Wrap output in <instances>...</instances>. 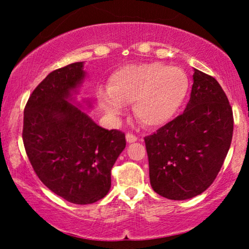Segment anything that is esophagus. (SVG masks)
Wrapping results in <instances>:
<instances>
[{
  "instance_id": "obj_1",
  "label": "esophagus",
  "mask_w": 249,
  "mask_h": 249,
  "mask_svg": "<svg viewBox=\"0 0 249 249\" xmlns=\"http://www.w3.org/2000/svg\"><path fill=\"white\" fill-rule=\"evenodd\" d=\"M125 139H127L128 142H137V137H136L135 135L130 134V132H128V134L125 135Z\"/></svg>"
}]
</instances>
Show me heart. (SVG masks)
<instances>
[{"instance_id": "obj_1", "label": "heart", "mask_w": 249, "mask_h": 249, "mask_svg": "<svg viewBox=\"0 0 249 249\" xmlns=\"http://www.w3.org/2000/svg\"><path fill=\"white\" fill-rule=\"evenodd\" d=\"M189 86V78L180 68L159 62L129 64L114 71L108 90L101 91L98 97L111 117L120 115L124 105L134 103L137 120L156 128L175 118L185 103Z\"/></svg>"}]
</instances>
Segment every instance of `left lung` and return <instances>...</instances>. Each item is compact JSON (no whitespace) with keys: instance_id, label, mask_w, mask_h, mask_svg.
<instances>
[{"instance_id":"1","label":"left lung","mask_w":249,"mask_h":249,"mask_svg":"<svg viewBox=\"0 0 249 249\" xmlns=\"http://www.w3.org/2000/svg\"><path fill=\"white\" fill-rule=\"evenodd\" d=\"M182 114L144 138L149 180L165 198H193L215 180L230 148L232 108L215 78L194 69Z\"/></svg>"}]
</instances>
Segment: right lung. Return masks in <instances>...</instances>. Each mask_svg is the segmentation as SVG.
Here are the masks:
<instances>
[{"instance_id": "add662e5", "label": "right lung", "mask_w": 249, "mask_h": 249, "mask_svg": "<svg viewBox=\"0 0 249 249\" xmlns=\"http://www.w3.org/2000/svg\"><path fill=\"white\" fill-rule=\"evenodd\" d=\"M85 76L83 62L47 74L29 96L22 129L27 156L40 181L80 205L107 196L112 166L125 147L124 132L100 127L69 102Z\"/></svg>"}]
</instances>
